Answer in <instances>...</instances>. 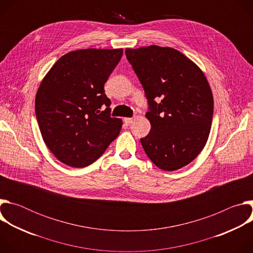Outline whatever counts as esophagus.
<instances>
[{
	"mask_svg": "<svg viewBox=\"0 0 253 253\" xmlns=\"http://www.w3.org/2000/svg\"><path fill=\"white\" fill-rule=\"evenodd\" d=\"M124 122L127 124V125H130L133 123V119L132 118H125L124 119Z\"/></svg>",
	"mask_w": 253,
	"mask_h": 253,
	"instance_id": "esophagus-1",
	"label": "esophagus"
}]
</instances>
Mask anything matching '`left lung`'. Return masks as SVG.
<instances>
[{"instance_id": "obj_1", "label": "left lung", "mask_w": 253, "mask_h": 253, "mask_svg": "<svg viewBox=\"0 0 253 253\" xmlns=\"http://www.w3.org/2000/svg\"><path fill=\"white\" fill-rule=\"evenodd\" d=\"M126 57L148 100L149 134L141 144L160 169L174 171L193 161L207 142L213 96L201 69L173 48L126 49Z\"/></svg>"}]
</instances>
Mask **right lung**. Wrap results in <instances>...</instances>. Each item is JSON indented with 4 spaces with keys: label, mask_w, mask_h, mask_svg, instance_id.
Segmentation results:
<instances>
[{
    "label": "right lung",
    "mask_w": 253,
    "mask_h": 253,
    "mask_svg": "<svg viewBox=\"0 0 253 253\" xmlns=\"http://www.w3.org/2000/svg\"><path fill=\"white\" fill-rule=\"evenodd\" d=\"M123 49H85L62 56L44 77L35 100L43 140L71 167L95 162L119 135L122 120L110 116L104 84ZM105 105L106 109L101 112Z\"/></svg>",
    "instance_id": "right-lung-1"
}]
</instances>
